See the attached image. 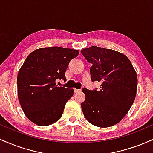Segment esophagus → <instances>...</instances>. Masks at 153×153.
<instances>
[{
    "mask_svg": "<svg viewBox=\"0 0 153 153\" xmlns=\"http://www.w3.org/2000/svg\"><path fill=\"white\" fill-rule=\"evenodd\" d=\"M74 91H75V93H79V92H80V91H81V90H80V89H74Z\"/></svg>",
    "mask_w": 153,
    "mask_h": 153,
    "instance_id": "1",
    "label": "esophagus"
}]
</instances>
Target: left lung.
I'll use <instances>...</instances> for the list:
<instances>
[{
  "mask_svg": "<svg viewBox=\"0 0 153 153\" xmlns=\"http://www.w3.org/2000/svg\"><path fill=\"white\" fill-rule=\"evenodd\" d=\"M88 62L93 82H101L99 90L84 88L81 103L84 117L99 127L115 125L127 114L135 99L137 76L129 58L116 50L96 46L82 49Z\"/></svg>",
  "mask_w": 153,
  "mask_h": 153,
  "instance_id": "8db88e82",
  "label": "left lung"
}]
</instances>
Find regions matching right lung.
Segmentation results:
<instances>
[{"label":"right lung","instance_id":"add662e5","mask_svg":"<svg viewBox=\"0 0 153 153\" xmlns=\"http://www.w3.org/2000/svg\"><path fill=\"white\" fill-rule=\"evenodd\" d=\"M79 50L59 47H42L28 55L17 76L18 98L23 111L31 122L42 127L58 121L74 90L58 87Z\"/></svg>","mask_w":153,"mask_h":153}]
</instances>
